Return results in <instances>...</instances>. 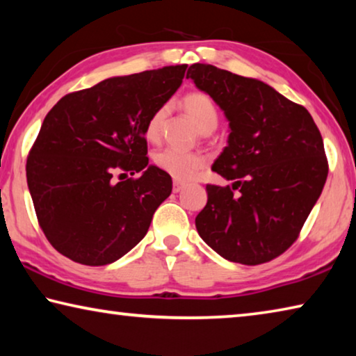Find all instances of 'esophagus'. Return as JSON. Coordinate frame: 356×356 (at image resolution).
Masks as SVG:
<instances>
[{"mask_svg": "<svg viewBox=\"0 0 356 356\" xmlns=\"http://www.w3.org/2000/svg\"><path fill=\"white\" fill-rule=\"evenodd\" d=\"M184 186H185V184H184V182H180V180H174V184H172V191H174V193L182 191V190H184Z\"/></svg>", "mask_w": 356, "mask_h": 356, "instance_id": "1", "label": "esophagus"}]
</instances>
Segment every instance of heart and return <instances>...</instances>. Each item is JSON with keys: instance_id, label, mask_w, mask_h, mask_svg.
<instances>
[{"instance_id": "1", "label": "heart", "mask_w": 356, "mask_h": 356, "mask_svg": "<svg viewBox=\"0 0 356 356\" xmlns=\"http://www.w3.org/2000/svg\"><path fill=\"white\" fill-rule=\"evenodd\" d=\"M180 105H182L186 116L195 122L201 134H210L218 125V110H216L213 100L206 92L191 91L185 94L180 100ZM166 113L168 108L160 106L150 114L146 124V138L149 141H156L160 138ZM154 163L159 170L170 174L174 179L188 180L202 170L206 161L200 154L180 152L176 149H163L154 155Z\"/></svg>"}]
</instances>
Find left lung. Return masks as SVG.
Returning <instances> with one entry per match:
<instances>
[{
  "instance_id": "8db88e82",
  "label": "left lung",
  "mask_w": 356,
  "mask_h": 356,
  "mask_svg": "<svg viewBox=\"0 0 356 356\" xmlns=\"http://www.w3.org/2000/svg\"><path fill=\"white\" fill-rule=\"evenodd\" d=\"M186 78L225 113L227 146L212 171L234 180L206 186L197 234L231 262L272 261L297 240L323 190L328 161L321 131L305 106L256 78L200 63Z\"/></svg>"
}]
</instances>
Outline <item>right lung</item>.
Listing matches in <instances>:
<instances>
[{
    "instance_id": "obj_1",
    "label": "right lung",
    "mask_w": 356,
    "mask_h": 356,
    "mask_svg": "<svg viewBox=\"0 0 356 356\" xmlns=\"http://www.w3.org/2000/svg\"><path fill=\"white\" fill-rule=\"evenodd\" d=\"M185 70L182 64L106 78L64 95L45 116L26 180L42 231L63 256L106 265L147 234L172 180L149 165L146 124L177 91ZM119 172L138 177L118 183L112 176Z\"/></svg>"
}]
</instances>
